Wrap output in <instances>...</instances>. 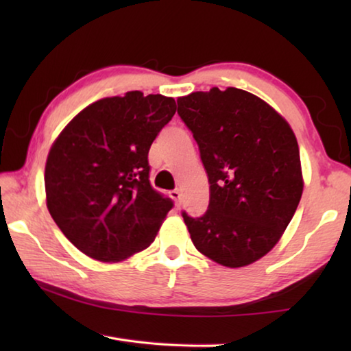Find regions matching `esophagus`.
I'll return each mask as SVG.
<instances>
[{"mask_svg": "<svg viewBox=\"0 0 351 351\" xmlns=\"http://www.w3.org/2000/svg\"><path fill=\"white\" fill-rule=\"evenodd\" d=\"M170 198L175 201L176 206H180L181 204V192H180V190H171Z\"/></svg>", "mask_w": 351, "mask_h": 351, "instance_id": "34e87169", "label": "esophagus"}]
</instances>
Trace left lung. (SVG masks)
<instances>
[{
	"mask_svg": "<svg viewBox=\"0 0 351 351\" xmlns=\"http://www.w3.org/2000/svg\"><path fill=\"white\" fill-rule=\"evenodd\" d=\"M209 176L204 215L182 212L190 239L206 257L240 268L280 240L304 190L297 139L288 122L254 94L192 93L178 99Z\"/></svg>",
	"mask_w": 351,
	"mask_h": 351,
	"instance_id": "1",
	"label": "left lung"
}]
</instances>
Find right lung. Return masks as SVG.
Listing matches in <instances>:
<instances>
[{
    "mask_svg": "<svg viewBox=\"0 0 351 351\" xmlns=\"http://www.w3.org/2000/svg\"><path fill=\"white\" fill-rule=\"evenodd\" d=\"M175 99L141 91L86 106L58 136L45 169L46 204L73 245L122 261L154 241L173 201L150 184L148 150Z\"/></svg>",
    "mask_w": 351,
    "mask_h": 351,
    "instance_id": "1",
    "label": "right lung"
}]
</instances>
